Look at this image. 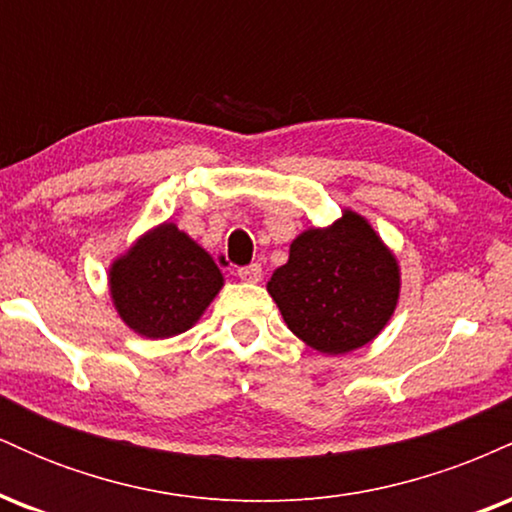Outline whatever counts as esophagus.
<instances>
[{
  "instance_id": "obj_1",
  "label": "esophagus",
  "mask_w": 512,
  "mask_h": 512,
  "mask_svg": "<svg viewBox=\"0 0 512 512\" xmlns=\"http://www.w3.org/2000/svg\"><path fill=\"white\" fill-rule=\"evenodd\" d=\"M238 276L243 281H248V284H257V281L262 279V264H248V267H240L238 269Z\"/></svg>"
}]
</instances>
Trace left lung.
Segmentation results:
<instances>
[{"label": "left lung", "instance_id": "obj_1", "mask_svg": "<svg viewBox=\"0 0 512 512\" xmlns=\"http://www.w3.org/2000/svg\"><path fill=\"white\" fill-rule=\"evenodd\" d=\"M286 327L310 349L342 356L373 342L395 315L402 269L366 216L342 209L330 226L293 238L267 281Z\"/></svg>", "mask_w": 512, "mask_h": 512}]
</instances>
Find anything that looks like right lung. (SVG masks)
Returning a JSON list of instances; mask_svg holds the SVG:
<instances>
[{"instance_id":"add662e5","label":"right lung","mask_w":512,"mask_h":512,"mask_svg":"<svg viewBox=\"0 0 512 512\" xmlns=\"http://www.w3.org/2000/svg\"><path fill=\"white\" fill-rule=\"evenodd\" d=\"M223 289V274L178 223L149 228L108 267L115 313L146 339H168L195 327Z\"/></svg>"}]
</instances>
